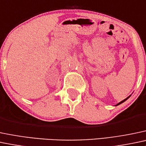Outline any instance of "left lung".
Listing matches in <instances>:
<instances>
[{
    "label": "left lung",
    "instance_id": "left-lung-1",
    "mask_svg": "<svg viewBox=\"0 0 146 146\" xmlns=\"http://www.w3.org/2000/svg\"><path fill=\"white\" fill-rule=\"evenodd\" d=\"M129 97H130V96H128V97H127V98H126V99H124L123 101H120V102H119V103H118V104H117V105H115V106H118V105H119V104H122V103H123V102H125V101L126 100H127V99H129Z\"/></svg>",
    "mask_w": 146,
    "mask_h": 146
}]
</instances>
